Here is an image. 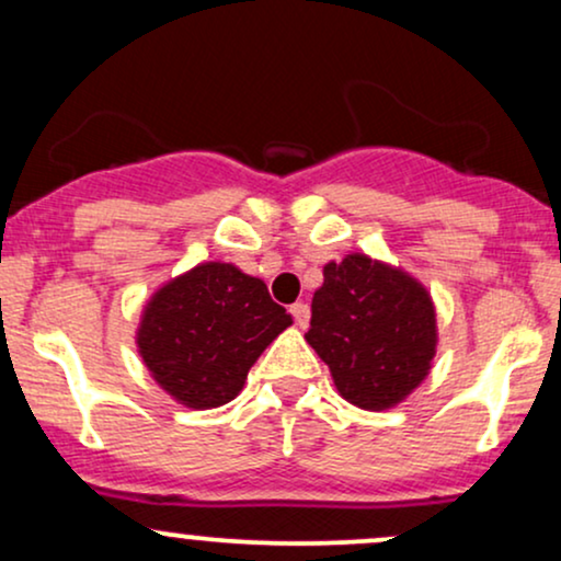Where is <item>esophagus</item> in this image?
Here are the masks:
<instances>
[{
	"label": "esophagus",
	"instance_id": "esophagus-1",
	"mask_svg": "<svg viewBox=\"0 0 561 561\" xmlns=\"http://www.w3.org/2000/svg\"><path fill=\"white\" fill-rule=\"evenodd\" d=\"M289 313L295 317V324L308 327V319H311V308H308V302H293V306H289Z\"/></svg>",
	"mask_w": 561,
	"mask_h": 561
}]
</instances>
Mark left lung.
I'll list each match as a JSON object with an SVG mask.
<instances>
[{
	"label": "left lung",
	"instance_id": "1",
	"mask_svg": "<svg viewBox=\"0 0 561 561\" xmlns=\"http://www.w3.org/2000/svg\"><path fill=\"white\" fill-rule=\"evenodd\" d=\"M306 340L330 366L334 388L347 403L366 411L392 409L420 388L433 366V298L403 268L351 253L324 266Z\"/></svg>",
	"mask_w": 561,
	"mask_h": 561
}]
</instances>
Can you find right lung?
<instances>
[{
    "label": "right lung",
    "mask_w": 561,
    "mask_h": 561,
    "mask_svg": "<svg viewBox=\"0 0 561 561\" xmlns=\"http://www.w3.org/2000/svg\"><path fill=\"white\" fill-rule=\"evenodd\" d=\"M289 324L293 317L261 279L231 263L208 261L147 300L137 347L173 401L216 409L240 396L250 366Z\"/></svg>",
    "instance_id": "right-lung-1"
}]
</instances>
